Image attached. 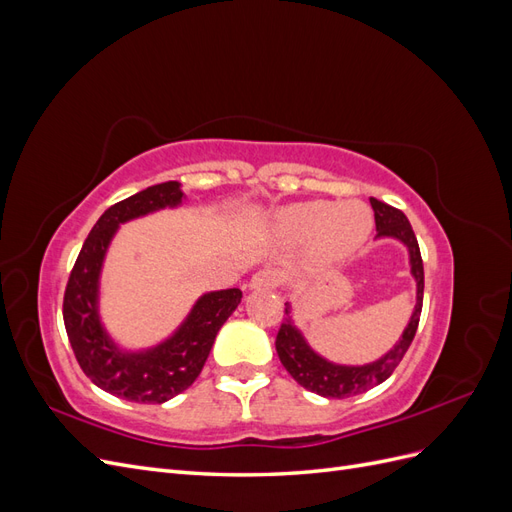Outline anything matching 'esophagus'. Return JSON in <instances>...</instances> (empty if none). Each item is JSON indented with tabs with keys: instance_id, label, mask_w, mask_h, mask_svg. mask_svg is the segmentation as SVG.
<instances>
[{
	"instance_id": "34e87169",
	"label": "esophagus",
	"mask_w": 512,
	"mask_h": 512,
	"mask_svg": "<svg viewBox=\"0 0 512 512\" xmlns=\"http://www.w3.org/2000/svg\"><path fill=\"white\" fill-rule=\"evenodd\" d=\"M277 286V275L269 269H262L252 275L250 290H273Z\"/></svg>"
}]
</instances>
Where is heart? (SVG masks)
<instances>
[{"instance_id": "obj_1", "label": "heart", "mask_w": 512, "mask_h": 512, "mask_svg": "<svg viewBox=\"0 0 512 512\" xmlns=\"http://www.w3.org/2000/svg\"><path fill=\"white\" fill-rule=\"evenodd\" d=\"M374 218L361 200L333 205L331 200H305L277 211V235L290 243H309V260L329 267L354 256L367 243Z\"/></svg>"}]
</instances>
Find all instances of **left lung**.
Segmentation results:
<instances>
[{"instance_id": "1", "label": "left lung", "mask_w": 512, "mask_h": 512, "mask_svg": "<svg viewBox=\"0 0 512 512\" xmlns=\"http://www.w3.org/2000/svg\"><path fill=\"white\" fill-rule=\"evenodd\" d=\"M369 203H371V209H374V218H376V230H378L376 239H395L408 250L410 275L416 282V303L404 333H401L397 339V344L389 352L382 354L380 359L365 365H342V363H333L329 359H324L322 354H318L312 346H309L301 329L294 324L292 305L286 303V318L275 339L277 356H280V361L286 367L288 374L297 380L303 389L312 391L320 397L344 399L352 395H361L369 389H374V386H378L380 382H384L393 374L399 361L404 359V354L414 339L418 318H421L425 273H423V258H421V250H418L414 230L406 215L399 209L382 203L378 198H369Z\"/></svg>"}]
</instances>
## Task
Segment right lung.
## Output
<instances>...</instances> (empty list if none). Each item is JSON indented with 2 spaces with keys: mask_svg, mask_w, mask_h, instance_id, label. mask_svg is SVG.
Returning a JSON list of instances; mask_svg holds the SVG:
<instances>
[{
  "mask_svg": "<svg viewBox=\"0 0 512 512\" xmlns=\"http://www.w3.org/2000/svg\"><path fill=\"white\" fill-rule=\"evenodd\" d=\"M183 200L181 183L166 181L108 207L85 239L64 294L66 333L85 376L102 391L136 404H164L192 386L215 335L243 297L239 288L205 292L173 335L151 348L126 350L108 335L100 316V275L108 245L121 224L177 209Z\"/></svg>",
  "mask_w": 512,
  "mask_h": 512,
  "instance_id": "add662e5",
  "label": "right lung"
}]
</instances>
